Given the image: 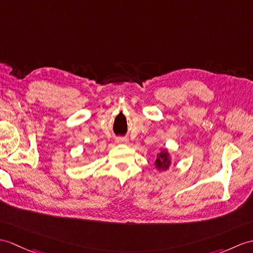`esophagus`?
<instances>
[{
    "mask_svg": "<svg viewBox=\"0 0 253 253\" xmlns=\"http://www.w3.org/2000/svg\"><path fill=\"white\" fill-rule=\"evenodd\" d=\"M116 142L120 143V144H124V143L128 142V139L123 138V137H119V138H116Z\"/></svg>",
    "mask_w": 253,
    "mask_h": 253,
    "instance_id": "1",
    "label": "esophagus"
}]
</instances>
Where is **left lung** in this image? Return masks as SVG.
Listing matches in <instances>:
<instances>
[{"label":"left lung","instance_id":"left-lung-1","mask_svg":"<svg viewBox=\"0 0 253 253\" xmlns=\"http://www.w3.org/2000/svg\"><path fill=\"white\" fill-rule=\"evenodd\" d=\"M171 164L170 155L166 149L161 151V153L157 154V158L155 161V166L158 170H167Z\"/></svg>","mask_w":253,"mask_h":253}]
</instances>
